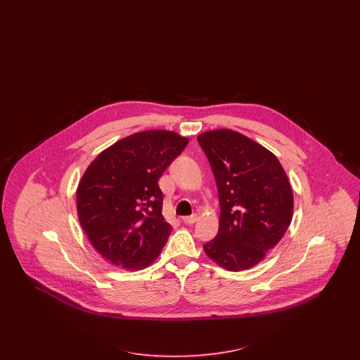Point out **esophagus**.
Wrapping results in <instances>:
<instances>
[{
    "instance_id": "34e87169",
    "label": "esophagus",
    "mask_w": 360,
    "mask_h": 360,
    "mask_svg": "<svg viewBox=\"0 0 360 360\" xmlns=\"http://www.w3.org/2000/svg\"><path fill=\"white\" fill-rule=\"evenodd\" d=\"M196 220H198V215L196 214H193V215H190V217H185V218L182 219V221L187 224V226H190V224H194Z\"/></svg>"
}]
</instances>
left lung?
<instances>
[{
    "mask_svg": "<svg viewBox=\"0 0 360 360\" xmlns=\"http://www.w3.org/2000/svg\"><path fill=\"white\" fill-rule=\"evenodd\" d=\"M198 142L215 175L220 202L218 235L203 250L226 271H247L262 262L289 229L292 185L278 158L239 131H203Z\"/></svg>",
    "mask_w": 360,
    "mask_h": 360,
    "instance_id": "left-lung-1",
    "label": "left lung"
}]
</instances>
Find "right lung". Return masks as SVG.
<instances>
[{"label":"right lung","instance_id":"right-lung-1","mask_svg":"<svg viewBox=\"0 0 360 360\" xmlns=\"http://www.w3.org/2000/svg\"><path fill=\"white\" fill-rule=\"evenodd\" d=\"M187 142L176 131H137L104 149L88 166L77 185V218L105 260L140 271L161 255L172 226L162 215L158 179Z\"/></svg>","mask_w":360,"mask_h":360}]
</instances>
